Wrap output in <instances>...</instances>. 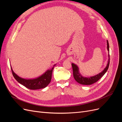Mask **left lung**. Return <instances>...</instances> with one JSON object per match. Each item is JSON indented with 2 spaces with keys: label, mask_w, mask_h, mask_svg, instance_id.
Returning a JSON list of instances; mask_svg holds the SVG:
<instances>
[{
  "label": "left lung",
  "mask_w": 122,
  "mask_h": 122,
  "mask_svg": "<svg viewBox=\"0 0 122 122\" xmlns=\"http://www.w3.org/2000/svg\"><path fill=\"white\" fill-rule=\"evenodd\" d=\"M107 49L108 51V60L107 64L106 65V67L104 68V69L103 71L99 73L98 74L94 75L93 76L91 77H83L81 75L80 73L79 72V69L78 66L76 64L72 63V66L73 68V77L74 78L75 80L76 81L83 85H91L93 84L95 82H96L97 81H98L101 77L104 75L105 73L107 71V70L109 67V61H110V58H109V43L108 41L107 40Z\"/></svg>",
  "instance_id": "left-lung-1"
}]
</instances>
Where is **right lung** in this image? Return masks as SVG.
Here are the masks:
<instances>
[{
	"label": "right lung",
	"mask_w": 122,
	"mask_h": 122,
	"mask_svg": "<svg viewBox=\"0 0 122 122\" xmlns=\"http://www.w3.org/2000/svg\"><path fill=\"white\" fill-rule=\"evenodd\" d=\"M55 64L51 69H49L42 75L34 79H25L19 77L14 72L10 66L13 75L17 81L30 90H38L46 87L51 81L52 73Z\"/></svg>",
	"instance_id": "1"
}]
</instances>
